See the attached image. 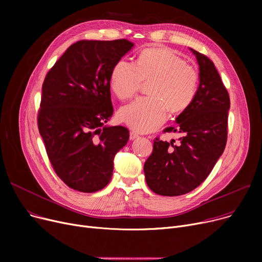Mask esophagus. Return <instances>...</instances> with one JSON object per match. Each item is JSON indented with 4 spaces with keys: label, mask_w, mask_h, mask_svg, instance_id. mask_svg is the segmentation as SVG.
Segmentation results:
<instances>
[{
    "label": "esophagus",
    "mask_w": 262,
    "mask_h": 262,
    "mask_svg": "<svg viewBox=\"0 0 262 262\" xmlns=\"http://www.w3.org/2000/svg\"><path fill=\"white\" fill-rule=\"evenodd\" d=\"M139 137V134L137 133V132H135V130H130V133H129V138H130V140H134V139H136V138H138Z\"/></svg>",
    "instance_id": "esophagus-1"
}]
</instances>
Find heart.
<instances>
[{"mask_svg": "<svg viewBox=\"0 0 262 262\" xmlns=\"http://www.w3.org/2000/svg\"><path fill=\"white\" fill-rule=\"evenodd\" d=\"M142 98L123 107L119 118L133 129L150 132L166 121L167 112L182 113L193 101L198 90L196 69L167 48L142 51L136 63L120 60L110 75V86L122 101L133 99L142 82H148Z\"/></svg>", "mask_w": 262, "mask_h": 262, "instance_id": "heart-1", "label": "heart"}]
</instances>
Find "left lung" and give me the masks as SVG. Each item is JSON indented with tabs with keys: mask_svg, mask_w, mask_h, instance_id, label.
Instances as JSON below:
<instances>
[{
	"mask_svg": "<svg viewBox=\"0 0 262 262\" xmlns=\"http://www.w3.org/2000/svg\"><path fill=\"white\" fill-rule=\"evenodd\" d=\"M200 66V85L193 101L163 132L183 135L177 143L154 140L144 163L148 188L163 196H177L199 187L212 171L227 141L229 94L214 63L191 49Z\"/></svg>",
	"mask_w": 262,
	"mask_h": 262,
	"instance_id": "8db88e82",
	"label": "left lung"
}]
</instances>
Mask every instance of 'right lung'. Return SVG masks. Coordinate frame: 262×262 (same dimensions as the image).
I'll return each mask as SVG.
<instances>
[{"label": "right lung", "mask_w": 262, "mask_h": 262, "mask_svg": "<svg viewBox=\"0 0 262 262\" xmlns=\"http://www.w3.org/2000/svg\"><path fill=\"white\" fill-rule=\"evenodd\" d=\"M134 43L126 39L79 40L48 72L38 128L52 167L79 192H96L112 180L114 159L129 139L124 126H105L114 114L110 75Z\"/></svg>", "instance_id": "obj_1"}]
</instances>
